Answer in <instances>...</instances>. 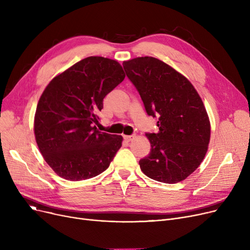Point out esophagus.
I'll use <instances>...</instances> for the list:
<instances>
[{
    "instance_id": "1",
    "label": "esophagus",
    "mask_w": 250,
    "mask_h": 250,
    "mask_svg": "<svg viewBox=\"0 0 250 250\" xmlns=\"http://www.w3.org/2000/svg\"><path fill=\"white\" fill-rule=\"evenodd\" d=\"M124 139L126 141V142H129L132 141L134 139V136H124Z\"/></svg>"
}]
</instances>
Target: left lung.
<instances>
[{
	"mask_svg": "<svg viewBox=\"0 0 250 250\" xmlns=\"http://www.w3.org/2000/svg\"><path fill=\"white\" fill-rule=\"evenodd\" d=\"M124 69L141 96L158 133H146L150 154L140 160L148 177L176 183L199 167L211 135L204 103L188 79L164 62L142 57L124 62Z\"/></svg>",
	"mask_w": 250,
	"mask_h": 250,
	"instance_id": "obj_1",
	"label": "left lung"
}]
</instances>
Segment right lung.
<instances>
[{
	"instance_id": "right-lung-1",
	"label": "right lung",
	"mask_w": 250,
	"mask_h": 250,
	"mask_svg": "<svg viewBox=\"0 0 250 250\" xmlns=\"http://www.w3.org/2000/svg\"><path fill=\"white\" fill-rule=\"evenodd\" d=\"M125 75L116 61L89 57L55 77L38 101L34 134L46 163L61 177L79 181L106 170L123 137L99 132L103 99Z\"/></svg>"
}]
</instances>
